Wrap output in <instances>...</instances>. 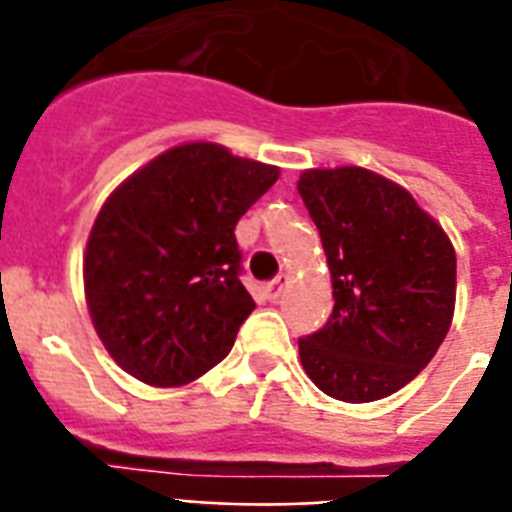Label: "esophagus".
Returning a JSON list of instances; mask_svg holds the SVG:
<instances>
[{
  "mask_svg": "<svg viewBox=\"0 0 512 512\" xmlns=\"http://www.w3.org/2000/svg\"><path fill=\"white\" fill-rule=\"evenodd\" d=\"M287 287H289V276H276V279L265 287V295H268V300H279V295Z\"/></svg>",
  "mask_w": 512,
  "mask_h": 512,
  "instance_id": "34e87169",
  "label": "esophagus"
}]
</instances>
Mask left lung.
<instances>
[{"label":"left lung","mask_w":512,"mask_h":512,"mask_svg":"<svg viewBox=\"0 0 512 512\" xmlns=\"http://www.w3.org/2000/svg\"><path fill=\"white\" fill-rule=\"evenodd\" d=\"M297 193L319 228L335 295L327 327L297 342L305 374L348 404L390 396L452 327V241L404 185L364 167L305 170Z\"/></svg>","instance_id":"8db88e82"}]
</instances>
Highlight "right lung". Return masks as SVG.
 <instances>
[{"instance_id":"add662e5","label":"right lung","mask_w":512,"mask_h":512,"mask_svg":"<svg viewBox=\"0 0 512 512\" xmlns=\"http://www.w3.org/2000/svg\"><path fill=\"white\" fill-rule=\"evenodd\" d=\"M276 180L273 164L193 140L116 185L82 271L92 327L124 372L180 388L231 353L255 311L233 228Z\"/></svg>"}]
</instances>
